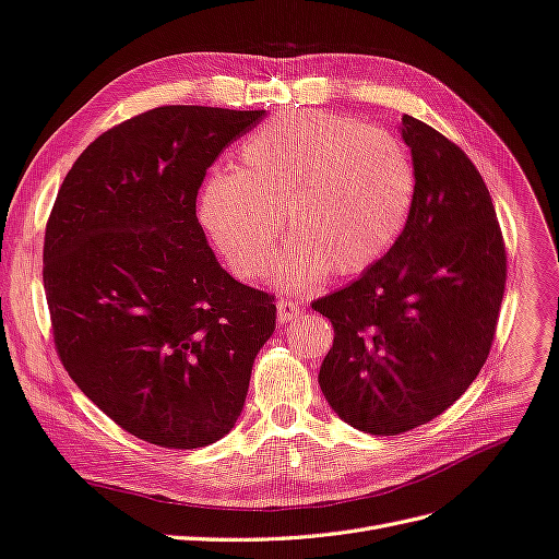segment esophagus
Instances as JSON below:
<instances>
[{
  "instance_id": "34e87169",
  "label": "esophagus",
  "mask_w": 559,
  "mask_h": 559,
  "mask_svg": "<svg viewBox=\"0 0 559 559\" xmlns=\"http://www.w3.org/2000/svg\"><path fill=\"white\" fill-rule=\"evenodd\" d=\"M301 313V307L293 299H278L276 301V318L278 323H290L293 318H297Z\"/></svg>"
}]
</instances>
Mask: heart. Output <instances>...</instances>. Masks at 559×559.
I'll return each mask as SVG.
<instances>
[{
    "mask_svg": "<svg viewBox=\"0 0 559 559\" xmlns=\"http://www.w3.org/2000/svg\"><path fill=\"white\" fill-rule=\"evenodd\" d=\"M414 189L412 158L395 135L307 109L250 133L234 173L205 182L199 215L243 281H262L276 269L283 218L293 246L283 283L307 290L328 271L356 276L384 260L405 229Z\"/></svg>",
    "mask_w": 559,
    "mask_h": 559,
    "instance_id": "1",
    "label": "heart"
}]
</instances>
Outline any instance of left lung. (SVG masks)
Returning a JSON list of instances; mask_svg holds the SVG:
<instances>
[{
	"label": "left lung",
	"instance_id": "left-lung-1",
	"mask_svg": "<svg viewBox=\"0 0 559 559\" xmlns=\"http://www.w3.org/2000/svg\"><path fill=\"white\" fill-rule=\"evenodd\" d=\"M414 203L403 234L346 288L316 299L334 342L318 384L346 424L397 436L473 384L497 334L506 243L480 170L452 140L403 117Z\"/></svg>",
	"mask_w": 559,
	"mask_h": 559
}]
</instances>
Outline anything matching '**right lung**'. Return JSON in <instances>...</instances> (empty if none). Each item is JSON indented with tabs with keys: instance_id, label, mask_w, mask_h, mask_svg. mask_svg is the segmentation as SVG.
I'll use <instances>...</instances> for the list:
<instances>
[{
	"instance_id": "1",
	"label": "right lung",
	"mask_w": 559,
	"mask_h": 559,
	"mask_svg": "<svg viewBox=\"0 0 559 559\" xmlns=\"http://www.w3.org/2000/svg\"><path fill=\"white\" fill-rule=\"evenodd\" d=\"M264 109L166 105L95 138L44 234V290L62 368L107 417L168 450L234 428L274 295L215 260L197 197Z\"/></svg>"
}]
</instances>
